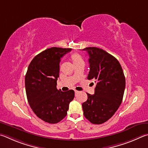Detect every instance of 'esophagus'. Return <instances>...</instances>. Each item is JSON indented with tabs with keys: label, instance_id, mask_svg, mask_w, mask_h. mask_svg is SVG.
<instances>
[{
	"label": "esophagus",
	"instance_id": "esophagus-1",
	"mask_svg": "<svg viewBox=\"0 0 148 148\" xmlns=\"http://www.w3.org/2000/svg\"><path fill=\"white\" fill-rule=\"evenodd\" d=\"M75 95L78 94H79V91H77V90H75Z\"/></svg>",
	"mask_w": 148,
	"mask_h": 148
}]
</instances>
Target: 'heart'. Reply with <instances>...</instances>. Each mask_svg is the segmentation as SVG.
<instances>
[{
  "instance_id": "1",
  "label": "heart",
  "mask_w": 148,
  "mask_h": 148,
  "mask_svg": "<svg viewBox=\"0 0 148 148\" xmlns=\"http://www.w3.org/2000/svg\"><path fill=\"white\" fill-rule=\"evenodd\" d=\"M70 58H71V60L74 65L79 63H81V62H84V60L83 58H82V56L81 54L77 53H72L71 54V56H70Z\"/></svg>"
}]
</instances>
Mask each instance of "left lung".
I'll return each instance as SVG.
<instances>
[{"mask_svg": "<svg viewBox=\"0 0 148 148\" xmlns=\"http://www.w3.org/2000/svg\"><path fill=\"white\" fill-rule=\"evenodd\" d=\"M82 51L89 55L88 79L96 83L94 94H87L88 99L82 105L84 116L93 124H101L114 114L122 102L125 78L120 62L107 52L97 47Z\"/></svg>", "mask_w": 148, "mask_h": 148, "instance_id": "1", "label": "left lung"}]
</instances>
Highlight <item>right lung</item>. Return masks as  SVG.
Here are the masks:
<instances>
[{"instance_id": "1", "label": "right lung", "mask_w": 148, "mask_h": 148, "mask_svg": "<svg viewBox=\"0 0 148 148\" xmlns=\"http://www.w3.org/2000/svg\"><path fill=\"white\" fill-rule=\"evenodd\" d=\"M71 49L51 47L36 55L31 61L25 76L26 94L30 107L41 120L56 123L66 117L73 90L62 92L56 88L60 62Z\"/></svg>"}]
</instances>
